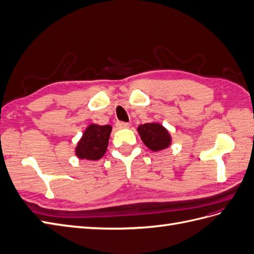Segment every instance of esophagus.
Segmentation results:
<instances>
[{
	"label": "esophagus",
	"instance_id": "obj_1",
	"mask_svg": "<svg viewBox=\"0 0 254 254\" xmlns=\"http://www.w3.org/2000/svg\"><path fill=\"white\" fill-rule=\"evenodd\" d=\"M116 127H119V128H129V127H130V124L125 123V122H117L116 123Z\"/></svg>",
	"mask_w": 254,
	"mask_h": 254
}]
</instances>
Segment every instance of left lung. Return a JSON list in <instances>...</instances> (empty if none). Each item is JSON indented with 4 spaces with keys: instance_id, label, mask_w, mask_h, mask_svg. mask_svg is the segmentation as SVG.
Instances as JSON below:
<instances>
[{
    "instance_id": "8db88e82",
    "label": "left lung",
    "mask_w": 254,
    "mask_h": 254,
    "mask_svg": "<svg viewBox=\"0 0 254 254\" xmlns=\"http://www.w3.org/2000/svg\"><path fill=\"white\" fill-rule=\"evenodd\" d=\"M138 132L143 143L152 151L164 150L170 145V134L160 124L147 123L140 125Z\"/></svg>"
}]
</instances>
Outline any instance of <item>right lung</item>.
Returning a JSON list of instances; mask_svg holds the SVG:
<instances>
[{"label": "right lung", "mask_w": 254, "mask_h": 254, "mask_svg": "<svg viewBox=\"0 0 254 254\" xmlns=\"http://www.w3.org/2000/svg\"><path fill=\"white\" fill-rule=\"evenodd\" d=\"M111 130L112 127L110 125H89L76 146L75 152L78 158L100 159L108 148Z\"/></svg>", "instance_id": "add662e5"}]
</instances>
